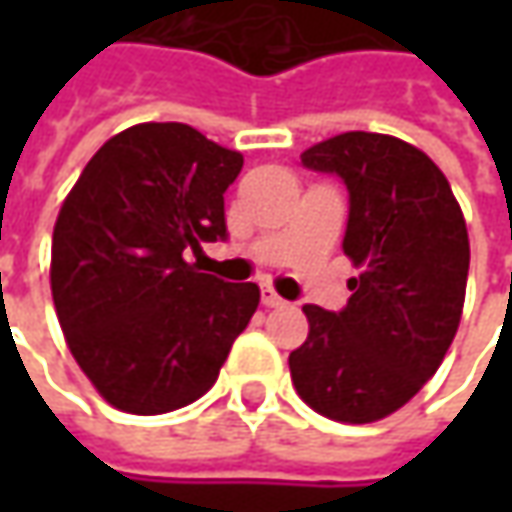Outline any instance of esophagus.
<instances>
[{"label": "esophagus", "instance_id": "esophagus-1", "mask_svg": "<svg viewBox=\"0 0 512 512\" xmlns=\"http://www.w3.org/2000/svg\"><path fill=\"white\" fill-rule=\"evenodd\" d=\"M262 305H265V307H285L287 302L282 299V296H279V293H276V290H273V287L262 285Z\"/></svg>", "mask_w": 512, "mask_h": 512}]
</instances>
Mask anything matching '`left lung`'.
I'll use <instances>...</instances> for the list:
<instances>
[{"label": "left lung", "instance_id": "1", "mask_svg": "<svg viewBox=\"0 0 512 512\" xmlns=\"http://www.w3.org/2000/svg\"><path fill=\"white\" fill-rule=\"evenodd\" d=\"M350 193L344 256L359 267L339 313L305 305L310 333L290 353L296 393L344 424L379 422L439 370L464 307L470 242L436 162L396 136L350 130L302 153Z\"/></svg>", "mask_w": 512, "mask_h": 512}]
</instances>
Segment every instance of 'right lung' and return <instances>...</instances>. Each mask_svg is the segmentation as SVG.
<instances>
[{"mask_svg":"<svg viewBox=\"0 0 512 512\" xmlns=\"http://www.w3.org/2000/svg\"><path fill=\"white\" fill-rule=\"evenodd\" d=\"M242 153L182 122L116 133L90 159L53 227L50 290L62 333L102 399L159 416L219 379L259 307L253 282H222L187 250L227 239L225 190Z\"/></svg>","mask_w":512,"mask_h":512,"instance_id":"obj_1","label":"right lung"}]
</instances>
